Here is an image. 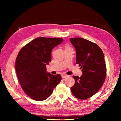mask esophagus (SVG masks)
<instances>
[{
  "mask_svg": "<svg viewBox=\"0 0 121 121\" xmlns=\"http://www.w3.org/2000/svg\"><path fill=\"white\" fill-rule=\"evenodd\" d=\"M61 76H62V78H68V77H69V75H66V74H62V75H61Z\"/></svg>",
  "mask_w": 121,
  "mask_h": 121,
  "instance_id": "34e87169",
  "label": "esophagus"
}]
</instances>
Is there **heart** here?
Here are the masks:
<instances>
[{
	"label": "heart",
	"mask_w": 121,
	"mask_h": 121,
	"mask_svg": "<svg viewBox=\"0 0 121 121\" xmlns=\"http://www.w3.org/2000/svg\"><path fill=\"white\" fill-rule=\"evenodd\" d=\"M69 48V47H68V46H66V48Z\"/></svg>",
	"instance_id": "1"
}]
</instances>
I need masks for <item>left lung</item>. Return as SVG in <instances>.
Wrapping results in <instances>:
<instances>
[{
	"mask_svg": "<svg viewBox=\"0 0 121 121\" xmlns=\"http://www.w3.org/2000/svg\"><path fill=\"white\" fill-rule=\"evenodd\" d=\"M70 40L76 50V63L83 72L80 78L73 76L75 83L71 91L77 98L88 99L97 93L106 79L104 53L97 44L84 38H71Z\"/></svg>",
	"mask_w": 121,
	"mask_h": 121,
	"instance_id": "obj_1",
	"label": "left lung"
}]
</instances>
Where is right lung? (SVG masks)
<instances>
[{"label":"right lung","instance_id":"1","mask_svg":"<svg viewBox=\"0 0 121 121\" xmlns=\"http://www.w3.org/2000/svg\"><path fill=\"white\" fill-rule=\"evenodd\" d=\"M62 38L38 37L23 47L15 61V70L22 89L37 101L45 100L60 83V74L47 72L46 66L51 60V51L63 42Z\"/></svg>","mask_w":121,"mask_h":121}]
</instances>
